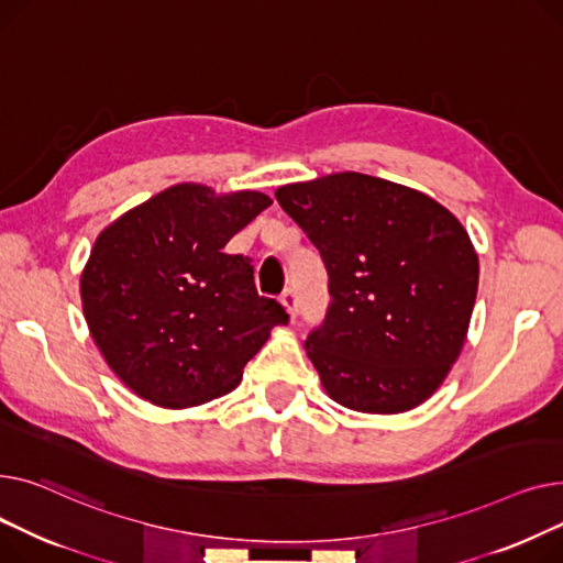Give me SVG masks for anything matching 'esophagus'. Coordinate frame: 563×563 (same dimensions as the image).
Masks as SVG:
<instances>
[{"mask_svg":"<svg viewBox=\"0 0 563 563\" xmlns=\"http://www.w3.org/2000/svg\"><path fill=\"white\" fill-rule=\"evenodd\" d=\"M282 305H284V309L288 311V318L295 320V318H297V297H295V290L286 288V290L282 292Z\"/></svg>","mask_w":563,"mask_h":563,"instance_id":"obj_1","label":"esophagus"}]
</instances>
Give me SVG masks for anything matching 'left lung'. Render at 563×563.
Here are the masks:
<instances>
[{"mask_svg":"<svg viewBox=\"0 0 563 563\" xmlns=\"http://www.w3.org/2000/svg\"><path fill=\"white\" fill-rule=\"evenodd\" d=\"M275 197L329 275L332 307L305 343L324 393L377 416L427 402L468 336L479 258L466 227L434 197L361 173Z\"/></svg>","mask_w":563,"mask_h":563,"instance_id":"obj_1","label":"left lung"}]
</instances>
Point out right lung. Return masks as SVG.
Returning <instances> with one entry per match:
<instances>
[{"mask_svg": "<svg viewBox=\"0 0 563 563\" xmlns=\"http://www.w3.org/2000/svg\"><path fill=\"white\" fill-rule=\"evenodd\" d=\"M273 205L266 192L175 184L107 224L81 271L90 336L118 379L163 409L234 390L284 307L224 245Z\"/></svg>", "mask_w": 563, "mask_h": 563, "instance_id": "add662e5", "label": "right lung"}]
</instances>
